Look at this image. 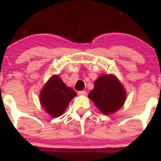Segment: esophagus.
<instances>
[{"instance_id": "1", "label": "esophagus", "mask_w": 161, "mask_h": 161, "mask_svg": "<svg viewBox=\"0 0 161 161\" xmlns=\"http://www.w3.org/2000/svg\"><path fill=\"white\" fill-rule=\"evenodd\" d=\"M78 95H86V91L78 92Z\"/></svg>"}]
</instances>
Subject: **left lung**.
Returning a JSON list of instances; mask_svg holds the SVG:
<instances>
[{
	"mask_svg": "<svg viewBox=\"0 0 161 161\" xmlns=\"http://www.w3.org/2000/svg\"><path fill=\"white\" fill-rule=\"evenodd\" d=\"M88 97L105 115H111L120 109L126 99L123 85L115 75H101L94 82Z\"/></svg>",
	"mask_w": 161,
	"mask_h": 161,
	"instance_id": "8db88e82",
	"label": "left lung"
}]
</instances>
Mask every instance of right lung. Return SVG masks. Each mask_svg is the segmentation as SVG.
<instances>
[{
	"instance_id": "obj_1",
	"label": "right lung",
	"mask_w": 161,
	"mask_h": 161,
	"mask_svg": "<svg viewBox=\"0 0 161 161\" xmlns=\"http://www.w3.org/2000/svg\"><path fill=\"white\" fill-rule=\"evenodd\" d=\"M77 94L63 82L58 75H53L42 88L40 104L52 117H58L65 112L68 104Z\"/></svg>"
}]
</instances>
